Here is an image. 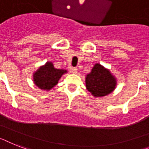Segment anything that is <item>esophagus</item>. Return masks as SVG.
Masks as SVG:
<instances>
[{
    "mask_svg": "<svg viewBox=\"0 0 149 149\" xmlns=\"http://www.w3.org/2000/svg\"><path fill=\"white\" fill-rule=\"evenodd\" d=\"M71 72H72V73H77V72H78V69L77 68V67H72V69H71Z\"/></svg>",
    "mask_w": 149,
    "mask_h": 149,
    "instance_id": "1",
    "label": "esophagus"
}]
</instances>
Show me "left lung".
Returning <instances> with one entry per match:
<instances>
[{
	"instance_id": "left-lung-1",
	"label": "left lung",
	"mask_w": 149,
	"mask_h": 149,
	"mask_svg": "<svg viewBox=\"0 0 149 149\" xmlns=\"http://www.w3.org/2000/svg\"><path fill=\"white\" fill-rule=\"evenodd\" d=\"M117 85V79L109 69L97 63L86 76V88L95 98L112 93Z\"/></svg>"
}]
</instances>
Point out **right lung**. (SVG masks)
I'll return each instance as SVG.
<instances>
[{
	"mask_svg": "<svg viewBox=\"0 0 149 149\" xmlns=\"http://www.w3.org/2000/svg\"><path fill=\"white\" fill-rule=\"evenodd\" d=\"M67 72L64 69L55 68L51 61H47L45 64L39 67L33 72L32 80L41 90L50 91L58 83L61 77Z\"/></svg>",
	"mask_w": 149,
	"mask_h": 149,
	"instance_id": "1",
	"label": "right lung"
}]
</instances>
